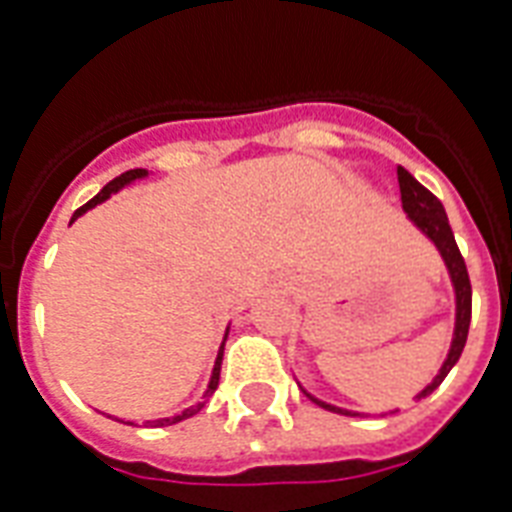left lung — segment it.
Returning <instances> with one entry per match:
<instances>
[{
    "mask_svg": "<svg viewBox=\"0 0 512 512\" xmlns=\"http://www.w3.org/2000/svg\"><path fill=\"white\" fill-rule=\"evenodd\" d=\"M398 188H401V207H404L406 217L412 220V225L420 233H425L433 244H436L438 255L444 260L446 271H449V279H452L454 287V335H452V345H449V353H446L444 364L438 369V374L433 377L430 385L417 393V401L425 396H430L433 390L444 382V377L452 372V366L460 361L462 348H465V340H468V329H470V311H473V289H470V279H468V268H465V260L460 255V247H457V241H454L452 225H449V217H446L444 204L433 196V193L425 188L422 183H417L404 167H398ZM303 393L311 398L313 404H319L321 409H329V412L335 414H348V417H358L361 412H350V409H342V406L327 404V401H321L313 393L303 388ZM393 414V412H390ZM385 417V414H382Z\"/></svg>",
    "mask_w": 512,
    "mask_h": 512,
    "instance_id": "1",
    "label": "left lung"
}]
</instances>
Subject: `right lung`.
Segmentation results:
<instances>
[{
	"mask_svg": "<svg viewBox=\"0 0 512 512\" xmlns=\"http://www.w3.org/2000/svg\"><path fill=\"white\" fill-rule=\"evenodd\" d=\"M140 177H148V170H130V172H124V175L114 177V180H111V183H108L106 188H103V191H100L98 196H95V199H90V201H87V204H84V207L76 209L74 217H71V223H74L76 217H82L84 212H87V209L98 207V204H103V201H106V199H111V193L122 191L124 185L135 183V180H140ZM225 337H228V329H225ZM223 345H225V340H223ZM223 345H220V350H217L215 366H212V377H209V385H207V390H204V398H201L199 404L188 406V409L172 414V417L146 420V422H143V425H151V428H164V425H175V422H183V420H188V417H193V414H196V412H201V406L207 404L209 396H212V393H215V390H217V382H220V364H223ZM119 422H122V420H119ZM127 425H135V422H127Z\"/></svg>",
	"mask_w": 512,
	"mask_h": 512,
	"instance_id": "1",
	"label": "right lung"
}]
</instances>
